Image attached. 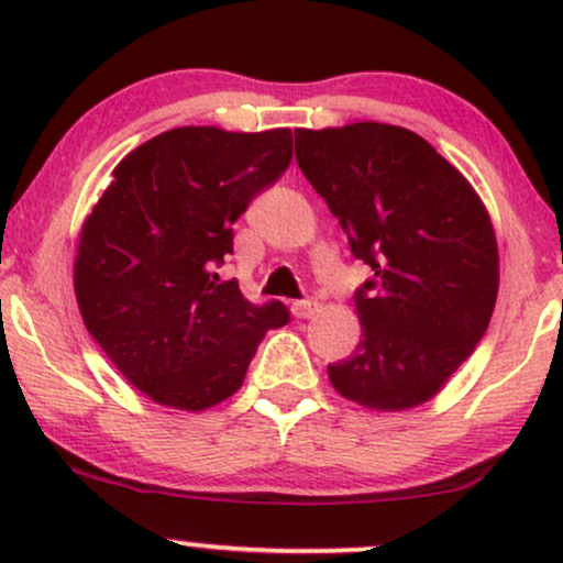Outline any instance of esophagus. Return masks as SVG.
Returning a JSON list of instances; mask_svg holds the SVG:
<instances>
[{
  "label": "esophagus",
  "instance_id": "34e87169",
  "mask_svg": "<svg viewBox=\"0 0 563 563\" xmlns=\"http://www.w3.org/2000/svg\"><path fill=\"white\" fill-rule=\"evenodd\" d=\"M318 309H320V303L314 301V299H301V301L290 303V312H294V318H299V320L312 318V314L318 312Z\"/></svg>",
  "mask_w": 563,
  "mask_h": 563
}]
</instances>
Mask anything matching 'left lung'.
Returning <instances> with one entry per match:
<instances>
[{
    "label": "left lung",
    "mask_w": 563,
    "mask_h": 563,
    "mask_svg": "<svg viewBox=\"0 0 563 563\" xmlns=\"http://www.w3.org/2000/svg\"><path fill=\"white\" fill-rule=\"evenodd\" d=\"M296 161L325 198L354 260L363 339L328 378L373 410H407L442 389L479 344L497 299V243L461 172L416 132L376 121L296 129Z\"/></svg>",
    "instance_id": "obj_1"
}]
</instances>
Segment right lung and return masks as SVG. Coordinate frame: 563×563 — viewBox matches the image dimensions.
Here are the masks:
<instances>
[{
    "instance_id": "1",
    "label": "right lung",
    "mask_w": 563,
    "mask_h": 563,
    "mask_svg": "<svg viewBox=\"0 0 563 563\" xmlns=\"http://www.w3.org/2000/svg\"><path fill=\"white\" fill-rule=\"evenodd\" d=\"M290 156V129H169L115 166L84 222L74 264L84 325L153 402L198 412L232 397L264 333L290 320L283 301L251 303L214 273L235 219Z\"/></svg>"
}]
</instances>
